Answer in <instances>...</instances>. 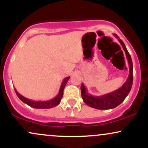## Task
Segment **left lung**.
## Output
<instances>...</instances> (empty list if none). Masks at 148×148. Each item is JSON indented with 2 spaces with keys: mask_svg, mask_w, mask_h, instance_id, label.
<instances>
[{
  "mask_svg": "<svg viewBox=\"0 0 148 148\" xmlns=\"http://www.w3.org/2000/svg\"><path fill=\"white\" fill-rule=\"evenodd\" d=\"M114 36L118 40L119 42L125 51V54H126L127 61H128L129 66H130V74H129L126 82L123 85L121 88L116 90L108 93V94L103 95L101 96L91 95L88 92L87 89L84 84H81V92L83 100L88 106L97 108V109H112V108H114L118 106L123 102L127 97V96L128 95L131 90V88H132V84H133V64H132V58H131L130 54L129 53L128 51L122 40L119 38L116 34H114Z\"/></svg>",
  "mask_w": 148,
  "mask_h": 148,
  "instance_id": "8db88e82",
  "label": "left lung"
}]
</instances>
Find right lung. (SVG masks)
Masks as SVG:
<instances>
[{
	"label": "right lung",
	"mask_w": 148,
	"mask_h": 148,
	"mask_svg": "<svg viewBox=\"0 0 148 148\" xmlns=\"http://www.w3.org/2000/svg\"><path fill=\"white\" fill-rule=\"evenodd\" d=\"M69 78L70 77L68 76V77L64 78L63 79V81H62V84H61L60 90H59L58 94L57 95V96L55 97L54 98H53L51 99L47 100V101H34V100L29 99H28V98H25V97L22 96L21 94H19V93L16 91V89H14V90L16 95L18 96V97L19 98L20 100H21L23 103H26L27 105L32 107V108H43V109H45V108H51L54 106H58V105L60 103V100L62 99V96H63V90L64 86H65L67 81H69Z\"/></svg>",
	"instance_id": "obj_1"
}]
</instances>
